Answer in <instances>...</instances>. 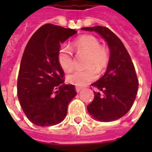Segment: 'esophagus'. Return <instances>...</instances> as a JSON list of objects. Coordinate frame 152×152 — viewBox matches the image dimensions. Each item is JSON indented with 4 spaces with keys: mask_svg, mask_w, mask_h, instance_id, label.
Instances as JSON below:
<instances>
[{
    "mask_svg": "<svg viewBox=\"0 0 152 152\" xmlns=\"http://www.w3.org/2000/svg\"><path fill=\"white\" fill-rule=\"evenodd\" d=\"M81 88H80V87H76V91L77 93H79L80 91V90H81Z\"/></svg>",
    "mask_w": 152,
    "mask_h": 152,
    "instance_id": "34e87169",
    "label": "esophagus"
}]
</instances>
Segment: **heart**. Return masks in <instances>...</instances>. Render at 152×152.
<instances>
[{
  "mask_svg": "<svg viewBox=\"0 0 152 152\" xmlns=\"http://www.w3.org/2000/svg\"><path fill=\"white\" fill-rule=\"evenodd\" d=\"M73 48L77 53L86 54L84 63L87 69L75 71L66 76V80L77 86H85L96 78L97 72H102L108 65L109 53L101 46L99 39L92 35H83L73 42ZM58 62L65 72H69L74 66V58L71 47L63 45L58 53Z\"/></svg>",
  "mask_w": 152,
  "mask_h": 152,
  "instance_id": "heart-1",
  "label": "heart"
}]
</instances>
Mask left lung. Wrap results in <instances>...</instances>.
<instances>
[{
	"mask_svg": "<svg viewBox=\"0 0 152 152\" xmlns=\"http://www.w3.org/2000/svg\"><path fill=\"white\" fill-rule=\"evenodd\" d=\"M81 29L99 33L110 50L105 74L91 85L98 91H94L95 97L87 106V110L97 121H116L130 110L136 98L138 80L134 63L124 44L110 29L102 26Z\"/></svg>",
	"mask_w": 152,
	"mask_h": 152,
	"instance_id": "8db88e82",
	"label": "left lung"
}]
</instances>
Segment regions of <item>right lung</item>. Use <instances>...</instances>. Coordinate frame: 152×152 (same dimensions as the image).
Wrapping results in <instances>:
<instances>
[{
  "instance_id": "1",
  "label": "right lung",
  "mask_w": 152,
  "mask_h": 152,
  "mask_svg": "<svg viewBox=\"0 0 152 152\" xmlns=\"http://www.w3.org/2000/svg\"><path fill=\"white\" fill-rule=\"evenodd\" d=\"M77 32L71 28L45 24L32 35L23 54L18 78V98L28 120L38 126H52L65 119L76 95L73 85H65L58 53Z\"/></svg>"
}]
</instances>
